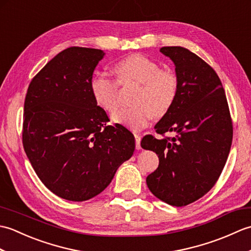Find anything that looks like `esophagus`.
Instances as JSON below:
<instances>
[{"instance_id":"1","label":"esophagus","mask_w":251,"mask_h":251,"mask_svg":"<svg viewBox=\"0 0 251 251\" xmlns=\"http://www.w3.org/2000/svg\"><path fill=\"white\" fill-rule=\"evenodd\" d=\"M135 139H136V149L137 150H140V141H141V136L139 134H135Z\"/></svg>"}]
</instances>
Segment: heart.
I'll return each instance as SVG.
<instances>
[{
    "instance_id": "b5f03b06",
    "label": "heart",
    "mask_w": 251,
    "mask_h": 251,
    "mask_svg": "<svg viewBox=\"0 0 251 251\" xmlns=\"http://www.w3.org/2000/svg\"><path fill=\"white\" fill-rule=\"evenodd\" d=\"M120 85L138 84L129 108L116 111L112 120L134 130L147 126L151 117H162L172 108L178 94V78L169 70H162L157 63L143 55H131L117 61L113 67ZM90 93L104 111L113 112L119 104L117 83L102 74L90 79Z\"/></svg>"
}]
</instances>
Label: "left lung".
Returning <instances> with one entry per match:
<instances>
[{
    "label": "left lung",
    "instance_id": "obj_1",
    "mask_svg": "<svg viewBox=\"0 0 251 251\" xmlns=\"http://www.w3.org/2000/svg\"><path fill=\"white\" fill-rule=\"evenodd\" d=\"M159 51L175 63L178 94L155 125L156 132L175 137H143L141 147L158 155L148 188L167 204L186 206L204 196L219 179L230 153L232 120L225 89L214 69L184 47Z\"/></svg>",
    "mask_w": 251,
    "mask_h": 251
}]
</instances>
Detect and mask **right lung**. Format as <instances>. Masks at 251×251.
I'll return each instance as SVG.
<instances>
[{
    "label": "right lung",
    "mask_w": 251,
    "mask_h": 251,
    "mask_svg": "<svg viewBox=\"0 0 251 251\" xmlns=\"http://www.w3.org/2000/svg\"><path fill=\"white\" fill-rule=\"evenodd\" d=\"M101 50L70 47L32 79L25 100L23 143L37 177L52 193L83 201L101 193L135 151V137L111 126L90 93Z\"/></svg>",
    "instance_id": "obj_1"
}]
</instances>
